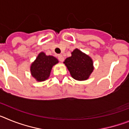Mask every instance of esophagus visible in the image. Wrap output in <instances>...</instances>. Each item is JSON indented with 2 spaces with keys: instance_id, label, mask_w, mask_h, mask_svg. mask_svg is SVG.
I'll return each instance as SVG.
<instances>
[{
  "instance_id": "esophagus-1",
  "label": "esophagus",
  "mask_w": 129,
  "mask_h": 129,
  "mask_svg": "<svg viewBox=\"0 0 129 129\" xmlns=\"http://www.w3.org/2000/svg\"><path fill=\"white\" fill-rule=\"evenodd\" d=\"M58 59H59L61 62H63L64 60V57L62 56V55H59V56H58Z\"/></svg>"
}]
</instances>
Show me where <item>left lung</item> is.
I'll use <instances>...</instances> for the list:
<instances>
[{
    "instance_id": "1",
    "label": "left lung",
    "mask_w": 129,
    "mask_h": 129,
    "mask_svg": "<svg viewBox=\"0 0 129 129\" xmlns=\"http://www.w3.org/2000/svg\"><path fill=\"white\" fill-rule=\"evenodd\" d=\"M72 77L76 80L85 81L88 79L94 70L93 61L90 57L76 48L72 56L64 61Z\"/></svg>"
}]
</instances>
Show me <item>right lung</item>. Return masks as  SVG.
I'll use <instances>...</instances> for the list:
<instances>
[{"label":"right lung","instance_id":"obj_1","mask_svg":"<svg viewBox=\"0 0 129 129\" xmlns=\"http://www.w3.org/2000/svg\"><path fill=\"white\" fill-rule=\"evenodd\" d=\"M58 62L57 59L53 56L46 55L44 52H41L31 65V76L37 81H44L50 76L53 66Z\"/></svg>","mask_w":129,"mask_h":129}]
</instances>
